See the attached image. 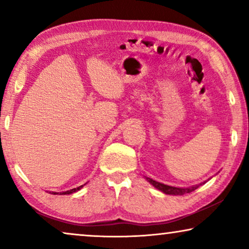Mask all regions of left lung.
I'll list each match as a JSON object with an SVG mask.
<instances>
[{"label": "left lung", "instance_id": "obj_1", "mask_svg": "<svg viewBox=\"0 0 249 249\" xmlns=\"http://www.w3.org/2000/svg\"><path fill=\"white\" fill-rule=\"evenodd\" d=\"M147 180L152 183L153 186L155 187V188L161 190V192H163L164 194H168V195H185V194L194 192V190L197 189L199 187V185H198V186L189 187V188H177V187L166 186V185H164V183L158 182V181H155V180H153L151 178H147Z\"/></svg>", "mask_w": 249, "mask_h": 249}]
</instances>
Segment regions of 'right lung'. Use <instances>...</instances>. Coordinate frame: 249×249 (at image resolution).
Here are the masks:
<instances>
[{"mask_svg": "<svg viewBox=\"0 0 249 249\" xmlns=\"http://www.w3.org/2000/svg\"><path fill=\"white\" fill-rule=\"evenodd\" d=\"M84 186V185H83ZM83 186H79L78 187V188H73V189H70V190H67V192H63V193H60V195H69V194H72V193H74V192H77V190H79L80 188H83ZM52 194H54V195H55V194H59V193H52Z\"/></svg>", "mask_w": 249, "mask_h": 249, "instance_id": "add662e5", "label": "right lung"}]
</instances>
